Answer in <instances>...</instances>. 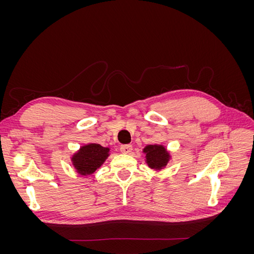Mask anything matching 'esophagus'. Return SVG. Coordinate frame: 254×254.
<instances>
[{
  "instance_id": "1",
  "label": "esophagus",
  "mask_w": 254,
  "mask_h": 254,
  "mask_svg": "<svg viewBox=\"0 0 254 254\" xmlns=\"http://www.w3.org/2000/svg\"><path fill=\"white\" fill-rule=\"evenodd\" d=\"M120 149H121V151H122L123 153H130V152L132 151V145H130V144L122 145Z\"/></svg>"
}]
</instances>
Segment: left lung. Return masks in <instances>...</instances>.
Masks as SVG:
<instances>
[{"label": "left lung", "instance_id": "obj_1", "mask_svg": "<svg viewBox=\"0 0 254 254\" xmlns=\"http://www.w3.org/2000/svg\"><path fill=\"white\" fill-rule=\"evenodd\" d=\"M144 152L146 153V161H147L148 166L155 168V170H161L170 160V155L161 145L146 146Z\"/></svg>", "mask_w": 254, "mask_h": 254}]
</instances>
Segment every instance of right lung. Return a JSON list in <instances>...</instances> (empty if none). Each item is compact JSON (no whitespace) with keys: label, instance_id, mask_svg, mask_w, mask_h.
I'll return each instance as SVG.
<instances>
[{"label":"right lung","instance_id":"obj_1","mask_svg":"<svg viewBox=\"0 0 254 254\" xmlns=\"http://www.w3.org/2000/svg\"><path fill=\"white\" fill-rule=\"evenodd\" d=\"M109 148L99 144L84 145L72 158L73 165L80 175H92L109 156Z\"/></svg>","mask_w":254,"mask_h":254}]
</instances>
